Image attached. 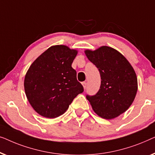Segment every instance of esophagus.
<instances>
[{
	"mask_svg": "<svg viewBox=\"0 0 155 155\" xmlns=\"http://www.w3.org/2000/svg\"><path fill=\"white\" fill-rule=\"evenodd\" d=\"M82 85H83V86H84V89H86V86H87V84H86V82H85V81L82 82Z\"/></svg>",
	"mask_w": 155,
	"mask_h": 155,
	"instance_id": "obj_1",
	"label": "esophagus"
}]
</instances>
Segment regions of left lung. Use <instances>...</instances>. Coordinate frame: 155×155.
<instances>
[{"instance_id": "left-lung-1", "label": "left lung", "mask_w": 155, "mask_h": 155, "mask_svg": "<svg viewBox=\"0 0 155 155\" xmlns=\"http://www.w3.org/2000/svg\"><path fill=\"white\" fill-rule=\"evenodd\" d=\"M85 54L98 69L101 77L98 92L92 96L86 95V98L99 117L116 118L134 102L138 91L136 74L125 57L111 47L86 50Z\"/></svg>"}]
</instances>
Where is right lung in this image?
I'll return each mask as SVG.
<instances>
[{
  "instance_id": "add662e5",
  "label": "right lung",
  "mask_w": 155,
  "mask_h": 155,
  "mask_svg": "<svg viewBox=\"0 0 155 155\" xmlns=\"http://www.w3.org/2000/svg\"><path fill=\"white\" fill-rule=\"evenodd\" d=\"M78 53L63 45H53L38 57L25 77L28 101L41 116L53 119L64 114L84 87L71 67Z\"/></svg>"
}]
</instances>
